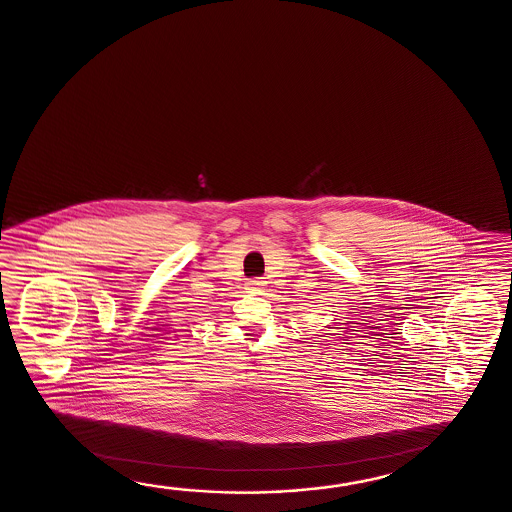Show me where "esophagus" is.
<instances>
[{
  "label": "esophagus",
  "mask_w": 512,
  "mask_h": 512,
  "mask_svg": "<svg viewBox=\"0 0 512 512\" xmlns=\"http://www.w3.org/2000/svg\"><path fill=\"white\" fill-rule=\"evenodd\" d=\"M264 284H266V281H262V279H250L246 283V290H250L251 294H259L264 288Z\"/></svg>",
  "instance_id": "34e87169"
}]
</instances>
